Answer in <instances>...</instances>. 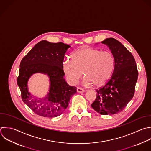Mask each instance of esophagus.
<instances>
[{
  "label": "esophagus",
  "instance_id": "34e87169",
  "mask_svg": "<svg viewBox=\"0 0 151 151\" xmlns=\"http://www.w3.org/2000/svg\"><path fill=\"white\" fill-rule=\"evenodd\" d=\"M77 91L78 93H84V92H85V90L83 88H81V87H77Z\"/></svg>",
  "mask_w": 151,
  "mask_h": 151
}]
</instances>
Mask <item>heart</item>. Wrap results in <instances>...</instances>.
I'll return each instance as SVG.
<instances>
[{
  "label": "heart",
  "instance_id": "heart-1",
  "mask_svg": "<svg viewBox=\"0 0 151 151\" xmlns=\"http://www.w3.org/2000/svg\"><path fill=\"white\" fill-rule=\"evenodd\" d=\"M73 58H65L63 61V71L73 85L81 78L84 71L85 84L101 86L109 79L114 68V56L109 51L83 48L74 52Z\"/></svg>",
  "mask_w": 151,
  "mask_h": 151
}]
</instances>
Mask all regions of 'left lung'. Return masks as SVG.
I'll return each mask as SVG.
<instances>
[{
    "mask_svg": "<svg viewBox=\"0 0 151 151\" xmlns=\"http://www.w3.org/2000/svg\"><path fill=\"white\" fill-rule=\"evenodd\" d=\"M101 43L113 54L114 67L109 80L96 90V99L91 106L101 114L112 115L122 111L133 98L138 71L133 56L119 41L110 38Z\"/></svg>",
    "mask_w": 151,
    "mask_h": 151,
    "instance_id": "8db88e82",
    "label": "left lung"
}]
</instances>
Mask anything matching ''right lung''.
Returning <instances> with one entry per match:
<instances>
[{
  "mask_svg": "<svg viewBox=\"0 0 151 151\" xmlns=\"http://www.w3.org/2000/svg\"><path fill=\"white\" fill-rule=\"evenodd\" d=\"M70 45L63 42L51 43L43 40L37 43L20 63L17 84L22 100L37 114L45 117L61 115L67 107L77 88L69 86L64 79L63 61ZM35 73L49 77V92L44 99L35 98L28 91L27 81Z\"/></svg>",
  "mask_w": 151,
  "mask_h": 151,
  "instance_id": "right-lung-1",
  "label": "right lung"
}]
</instances>
